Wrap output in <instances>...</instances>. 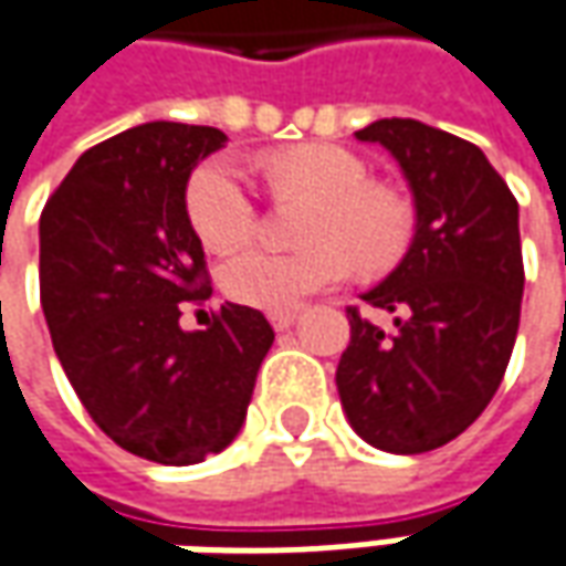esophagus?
<instances>
[{
    "label": "esophagus",
    "instance_id": "1",
    "mask_svg": "<svg viewBox=\"0 0 566 566\" xmlns=\"http://www.w3.org/2000/svg\"><path fill=\"white\" fill-rule=\"evenodd\" d=\"M294 319H297V313H294V310H275V313H269V322H272V328H275V332L291 328Z\"/></svg>",
    "mask_w": 566,
    "mask_h": 566
}]
</instances>
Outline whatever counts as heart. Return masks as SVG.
<instances>
[{
	"mask_svg": "<svg viewBox=\"0 0 566 566\" xmlns=\"http://www.w3.org/2000/svg\"><path fill=\"white\" fill-rule=\"evenodd\" d=\"M269 181L316 200L301 253L247 247L222 265V287L260 310H291L322 287L363 272L391 269L413 234V209L395 187L369 181L357 153L338 144H301L263 159ZM187 219L212 250H234L256 228V203L228 159H206L185 190Z\"/></svg>",
	"mask_w": 566,
	"mask_h": 566,
	"instance_id": "heart-1",
	"label": "heart"
}]
</instances>
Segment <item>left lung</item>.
<instances>
[{
    "instance_id": "8db88e82",
    "label": "left lung",
    "mask_w": 566,
    "mask_h": 566,
    "mask_svg": "<svg viewBox=\"0 0 566 566\" xmlns=\"http://www.w3.org/2000/svg\"><path fill=\"white\" fill-rule=\"evenodd\" d=\"M381 144L413 190L417 234L400 265L363 301L395 328L350 306L338 395L354 432L391 454L458 439L495 398L523 301L516 197L485 153L413 118L357 130Z\"/></svg>"
}]
</instances>
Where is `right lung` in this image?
<instances>
[{"label": "right lung", "instance_id": "right-lung-1", "mask_svg": "<svg viewBox=\"0 0 566 566\" xmlns=\"http://www.w3.org/2000/svg\"><path fill=\"white\" fill-rule=\"evenodd\" d=\"M222 144L219 127H130L87 149L40 216V303L71 388L118 448L166 467L231 444L275 342L241 303L203 332L178 322L212 294L185 187Z\"/></svg>", "mask_w": 566, "mask_h": 566}]
</instances>
